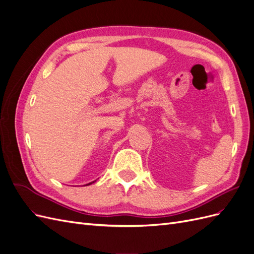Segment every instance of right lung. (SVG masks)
I'll return each instance as SVG.
<instances>
[{
  "mask_svg": "<svg viewBox=\"0 0 254 254\" xmlns=\"http://www.w3.org/2000/svg\"><path fill=\"white\" fill-rule=\"evenodd\" d=\"M95 182H96V181H95ZM95 182H92V183H89L88 185H92V184H93V183H95ZM88 185H86V186H88Z\"/></svg>",
  "mask_w": 254,
  "mask_h": 254,
  "instance_id": "1",
  "label": "right lung"
}]
</instances>
